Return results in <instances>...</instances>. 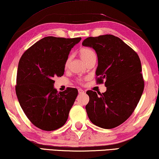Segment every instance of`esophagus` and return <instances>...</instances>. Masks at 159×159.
Listing matches in <instances>:
<instances>
[{
  "label": "esophagus",
  "mask_w": 159,
  "mask_h": 159,
  "mask_svg": "<svg viewBox=\"0 0 159 159\" xmlns=\"http://www.w3.org/2000/svg\"><path fill=\"white\" fill-rule=\"evenodd\" d=\"M79 94L84 93V90H82L81 89H79Z\"/></svg>",
  "instance_id": "obj_1"
}]
</instances>
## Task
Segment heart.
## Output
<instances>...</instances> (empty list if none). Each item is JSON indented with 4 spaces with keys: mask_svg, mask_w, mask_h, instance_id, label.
I'll return each instance as SVG.
<instances>
[{
    "mask_svg": "<svg viewBox=\"0 0 159 159\" xmlns=\"http://www.w3.org/2000/svg\"><path fill=\"white\" fill-rule=\"evenodd\" d=\"M80 53V58L84 62H86L88 60L91 59L92 58H96V54L95 52L93 51V50L89 48H83L80 50L79 51ZM68 61H69V59H67L66 62V67L68 66Z\"/></svg>",
    "mask_w": 159,
    "mask_h": 159,
    "instance_id": "obj_1",
    "label": "heart"
}]
</instances>
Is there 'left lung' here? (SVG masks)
<instances>
[{
	"label": "left lung",
	"mask_w": 159,
	"mask_h": 159,
	"mask_svg": "<svg viewBox=\"0 0 159 159\" xmlns=\"http://www.w3.org/2000/svg\"><path fill=\"white\" fill-rule=\"evenodd\" d=\"M84 46L95 50L98 57L97 82L104 81L106 91H88L86 110L94 125L109 129L125 121L132 114L143 93L144 81L140 58L131 47L115 35L89 37Z\"/></svg>",
	"instance_id": "1"
}]
</instances>
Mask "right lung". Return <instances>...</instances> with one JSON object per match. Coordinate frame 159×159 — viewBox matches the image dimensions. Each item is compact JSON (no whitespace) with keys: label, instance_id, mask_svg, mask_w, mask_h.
<instances>
[{"label":"right lung","instance_id":"right-lung-1","mask_svg":"<svg viewBox=\"0 0 159 159\" xmlns=\"http://www.w3.org/2000/svg\"><path fill=\"white\" fill-rule=\"evenodd\" d=\"M81 38L45 37L30 47L19 61L16 93L30 122L44 131L62 127L78 96L68 88L58 92L53 78L64 73L70 51Z\"/></svg>","mask_w":159,"mask_h":159}]
</instances>
